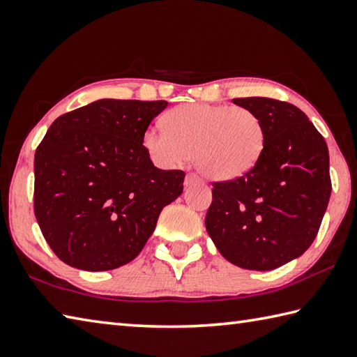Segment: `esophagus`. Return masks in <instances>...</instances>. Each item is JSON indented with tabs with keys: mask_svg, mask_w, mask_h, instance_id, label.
<instances>
[{
	"mask_svg": "<svg viewBox=\"0 0 357 357\" xmlns=\"http://www.w3.org/2000/svg\"><path fill=\"white\" fill-rule=\"evenodd\" d=\"M197 182H199V177H197V175H195V174H188L185 177V185L186 186H191V185H195Z\"/></svg>",
	"mask_w": 357,
	"mask_h": 357,
	"instance_id": "obj_1",
	"label": "esophagus"
}]
</instances>
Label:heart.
<instances>
[{
    "instance_id": "obj_1",
    "label": "heart",
    "mask_w": 357,
    "mask_h": 357,
    "mask_svg": "<svg viewBox=\"0 0 357 357\" xmlns=\"http://www.w3.org/2000/svg\"><path fill=\"white\" fill-rule=\"evenodd\" d=\"M162 127L142 136L155 165L172 167L192 156L199 172L220 182L248 174L265 147L264 123L243 106L180 105L166 112Z\"/></svg>"
}]
</instances>
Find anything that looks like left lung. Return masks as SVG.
<instances>
[{"mask_svg":"<svg viewBox=\"0 0 357 357\" xmlns=\"http://www.w3.org/2000/svg\"><path fill=\"white\" fill-rule=\"evenodd\" d=\"M265 127V147L248 174L213 183L205 227L218 251L245 270L270 271L298 259L315 240L331 196L324 137L295 105L234 98Z\"/></svg>","mask_w":357,"mask_h":357,"instance_id":"left-lung-1","label":"left lung"}]
</instances>
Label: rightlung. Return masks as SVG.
Masks as SVG:
<instances>
[{
	"mask_svg": "<svg viewBox=\"0 0 357 357\" xmlns=\"http://www.w3.org/2000/svg\"><path fill=\"white\" fill-rule=\"evenodd\" d=\"M166 106L100 98L48 128L34 156V213L64 264L84 271L127 265L182 195L185 172L155 167L142 146Z\"/></svg>",
	"mask_w": 357,
	"mask_h": 357,
	"instance_id": "right-lung-1",
	"label": "right lung"
}]
</instances>
